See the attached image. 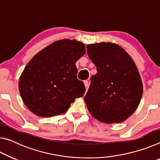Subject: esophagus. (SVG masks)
Returning a JSON list of instances; mask_svg holds the SVG:
<instances>
[{
	"label": "esophagus",
	"mask_w": 160,
	"mask_h": 160,
	"mask_svg": "<svg viewBox=\"0 0 160 160\" xmlns=\"http://www.w3.org/2000/svg\"><path fill=\"white\" fill-rule=\"evenodd\" d=\"M83 83H84V85H85V86H86V88H87L88 86V82L87 80H85L84 82H83Z\"/></svg>",
	"instance_id": "34e87169"
}]
</instances>
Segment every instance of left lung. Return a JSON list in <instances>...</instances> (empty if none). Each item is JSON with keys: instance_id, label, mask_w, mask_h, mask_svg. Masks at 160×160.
I'll return each mask as SVG.
<instances>
[{"instance_id": "1", "label": "left lung", "mask_w": 160, "mask_h": 160, "mask_svg": "<svg viewBox=\"0 0 160 160\" xmlns=\"http://www.w3.org/2000/svg\"><path fill=\"white\" fill-rule=\"evenodd\" d=\"M86 47L97 70L84 97L88 111L107 124L125 121L136 111L143 92L135 63L117 44L103 42Z\"/></svg>"}]
</instances>
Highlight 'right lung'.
I'll return each instance as SVG.
<instances>
[{
    "label": "right lung",
    "instance_id": "1",
    "mask_svg": "<svg viewBox=\"0 0 160 160\" xmlns=\"http://www.w3.org/2000/svg\"><path fill=\"white\" fill-rule=\"evenodd\" d=\"M85 54L84 44L69 39L54 42L36 54L26 65L18 83L27 108L43 118L67 112L71 103L85 93L76 67Z\"/></svg>",
    "mask_w": 160,
    "mask_h": 160
}]
</instances>
